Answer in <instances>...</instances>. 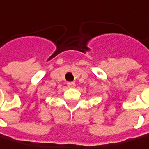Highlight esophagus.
I'll list each match as a JSON object with an SVG mask.
<instances>
[{"instance_id": "obj_1", "label": "esophagus", "mask_w": 149, "mask_h": 149, "mask_svg": "<svg viewBox=\"0 0 149 149\" xmlns=\"http://www.w3.org/2000/svg\"><path fill=\"white\" fill-rule=\"evenodd\" d=\"M67 86H68V87H74L75 86V83H74V82H68Z\"/></svg>"}]
</instances>
